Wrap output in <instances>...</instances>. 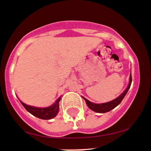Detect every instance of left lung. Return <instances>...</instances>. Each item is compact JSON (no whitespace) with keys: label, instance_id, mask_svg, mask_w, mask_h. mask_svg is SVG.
I'll list each match as a JSON object with an SVG mask.
<instances>
[{"label":"left lung","instance_id":"1","mask_svg":"<svg viewBox=\"0 0 151 151\" xmlns=\"http://www.w3.org/2000/svg\"><path fill=\"white\" fill-rule=\"evenodd\" d=\"M131 83H132V77H131V74H130V78H129L128 85H127V88L125 89V91H124L120 95H119L117 98L114 99L113 100L110 101V102H105V103H101V104L94 103V102H90V101H89L88 100H87L85 97H83L84 100H85L87 107H88L90 110L94 111V112H99V113H105V112H110V111L112 110V109H114L115 107H117V105H120V103L122 102V100H123L125 96L126 95L127 91H128L129 89H130Z\"/></svg>","mask_w":151,"mask_h":151}]
</instances>
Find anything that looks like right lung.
<instances>
[{"label": "right lung", "instance_id": "add662e5", "mask_svg": "<svg viewBox=\"0 0 151 151\" xmlns=\"http://www.w3.org/2000/svg\"><path fill=\"white\" fill-rule=\"evenodd\" d=\"M61 100V97H59L56 102L53 105L47 107H36L34 106L26 105L22 101L20 100L21 103L24 106L26 110L30 112L38 118L42 119V120H50L54 118L57 115L59 111V101Z\"/></svg>", "mask_w": 151, "mask_h": 151}]
</instances>
